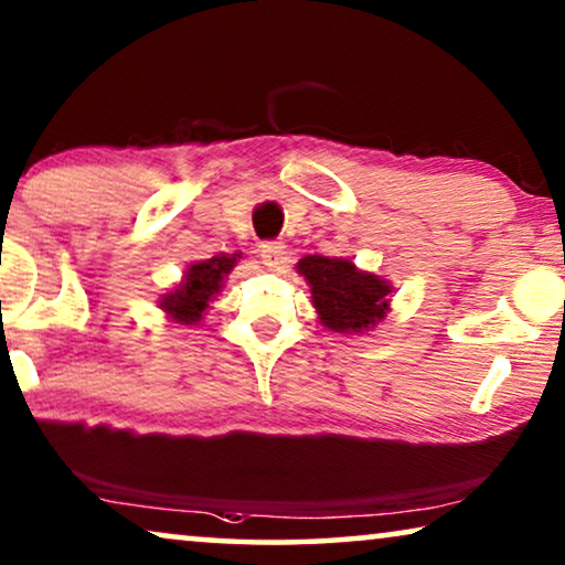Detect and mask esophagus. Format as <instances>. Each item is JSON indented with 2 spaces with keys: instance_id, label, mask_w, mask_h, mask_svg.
<instances>
[{
  "instance_id": "34e87169",
  "label": "esophagus",
  "mask_w": 565,
  "mask_h": 565,
  "mask_svg": "<svg viewBox=\"0 0 565 565\" xmlns=\"http://www.w3.org/2000/svg\"><path fill=\"white\" fill-rule=\"evenodd\" d=\"M284 253L286 245L281 241H268L260 245V258H264V264L271 268H279L284 264Z\"/></svg>"
}]
</instances>
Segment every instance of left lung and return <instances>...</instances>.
Wrapping results in <instances>:
<instances>
[{"label":"left lung","instance_id":"obj_1","mask_svg":"<svg viewBox=\"0 0 565 565\" xmlns=\"http://www.w3.org/2000/svg\"><path fill=\"white\" fill-rule=\"evenodd\" d=\"M299 274L312 286V301L324 328L361 332L386 315L388 286L379 276L355 271L351 260L307 256Z\"/></svg>","mask_w":565,"mask_h":565}]
</instances>
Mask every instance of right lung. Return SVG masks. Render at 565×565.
I'll return each instance as SVG.
<instances>
[{"instance_id": "obj_1", "label": "right lung", "mask_w": 565, "mask_h": 565, "mask_svg": "<svg viewBox=\"0 0 565 565\" xmlns=\"http://www.w3.org/2000/svg\"><path fill=\"white\" fill-rule=\"evenodd\" d=\"M235 256H214L202 264L189 266L184 284L177 291L166 294L161 307L181 324H194L202 320V312L210 299L220 291L222 276H227L235 266Z\"/></svg>"}]
</instances>
